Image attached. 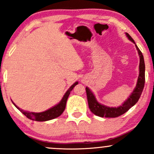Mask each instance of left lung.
Segmentation results:
<instances>
[{
	"label": "left lung",
	"mask_w": 154,
	"mask_h": 154,
	"mask_svg": "<svg viewBox=\"0 0 154 154\" xmlns=\"http://www.w3.org/2000/svg\"><path fill=\"white\" fill-rule=\"evenodd\" d=\"M126 35L132 42L135 43L133 39L131 38V36L128 33H126ZM135 46L137 51H138V54L140 56V74L138 79H137L136 88L134 90V91L132 93L131 95L129 97L128 99L121 106H119L117 108H110L106 106L101 105V104L97 102V100H95L94 95L90 91L89 88H85L86 93H87L88 106H89L91 111L93 114H95V115L100 116V117H117V116L122 115L123 114L127 112L130 108L133 106L138 101L140 97L141 94H142V92L144 88L145 85V63L143 55L142 52L140 51V49L137 45H135Z\"/></svg>",
	"instance_id": "1"
}]
</instances>
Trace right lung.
<instances>
[{
	"mask_svg": "<svg viewBox=\"0 0 154 154\" xmlns=\"http://www.w3.org/2000/svg\"><path fill=\"white\" fill-rule=\"evenodd\" d=\"M78 84V82H76L75 84H73L71 87L69 88V89L66 91V93H65V95H63L62 100H61V102L59 104H57L56 106H55L51 109H48V110L43 111V112L40 113H34V112H28V111H23L22 109H20L18 106H14L17 109H19L21 112L23 114H24L26 117L29 118L32 120H35V121H38V122H44V121H48V120H51L53 119H55V118L58 117L61 115V114L64 111L65 107H66V103L67 98H68L69 95L70 94V92L72 91L74 87L76 85Z\"/></svg>",
	"mask_w": 154,
	"mask_h": 154,
	"instance_id": "right-lung-1",
	"label": "right lung"
}]
</instances>
